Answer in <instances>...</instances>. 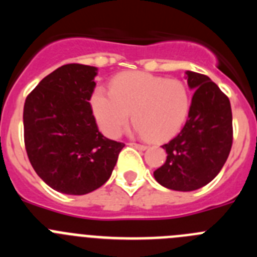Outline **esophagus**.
Here are the masks:
<instances>
[{
    "label": "esophagus",
    "instance_id": "34e87169",
    "mask_svg": "<svg viewBox=\"0 0 257 257\" xmlns=\"http://www.w3.org/2000/svg\"><path fill=\"white\" fill-rule=\"evenodd\" d=\"M130 144L133 145V147H135V148L142 149V151H145V149H147V145L145 144H138V143H130Z\"/></svg>",
    "mask_w": 257,
    "mask_h": 257
}]
</instances>
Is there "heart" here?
I'll use <instances>...</instances> for the list:
<instances>
[{"instance_id":"b5f03b06","label":"heart","mask_w":257,"mask_h":257,"mask_svg":"<svg viewBox=\"0 0 257 257\" xmlns=\"http://www.w3.org/2000/svg\"><path fill=\"white\" fill-rule=\"evenodd\" d=\"M96 122L109 138H117L130 121L135 130L154 142L174 136L187 121L190 91L178 78H163L144 72H128L114 77L110 91L96 87L91 94Z\"/></svg>"}]
</instances>
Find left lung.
Wrapping results in <instances>:
<instances>
[{
  "label": "left lung",
  "mask_w": 257,
  "mask_h": 257,
  "mask_svg": "<svg viewBox=\"0 0 257 257\" xmlns=\"http://www.w3.org/2000/svg\"><path fill=\"white\" fill-rule=\"evenodd\" d=\"M196 91L183 130L163 144L167 160L154 171L161 185L179 192L205 187L228 160L233 144V117L229 97L207 76L187 72Z\"/></svg>",
  "instance_id": "left-lung-1"
}]
</instances>
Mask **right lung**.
Segmentation results:
<instances>
[{"label":"right lung","instance_id":"1","mask_svg":"<svg viewBox=\"0 0 257 257\" xmlns=\"http://www.w3.org/2000/svg\"><path fill=\"white\" fill-rule=\"evenodd\" d=\"M96 68L65 64L27 96L23 112L29 162L52 189L82 196L108 181L123 143L106 139L92 114Z\"/></svg>","mask_w":257,"mask_h":257}]
</instances>
